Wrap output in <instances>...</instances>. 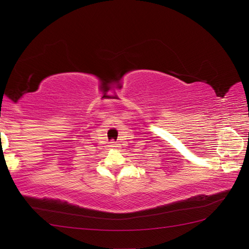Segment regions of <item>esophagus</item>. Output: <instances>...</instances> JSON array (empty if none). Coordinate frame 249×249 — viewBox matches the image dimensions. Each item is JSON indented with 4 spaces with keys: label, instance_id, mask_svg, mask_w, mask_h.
I'll list each match as a JSON object with an SVG mask.
<instances>
[{
    "label": "esophagus",
    "instance_id": "esophagus-1",
    "mask_svg": "<svg viewBox=\"0 0 249 249\" xmlns=\"http://www.w3.org/2000/svg\"><path fill=\"white\" fill-rule=\"evenodd\" d=\"M108 146L112 147V148H114V147H117V144H116V142L111 141V142H109V145Z\"/></svg>",
    "mask_w": 249,
    "mask_h": 249
}]
</instances>
